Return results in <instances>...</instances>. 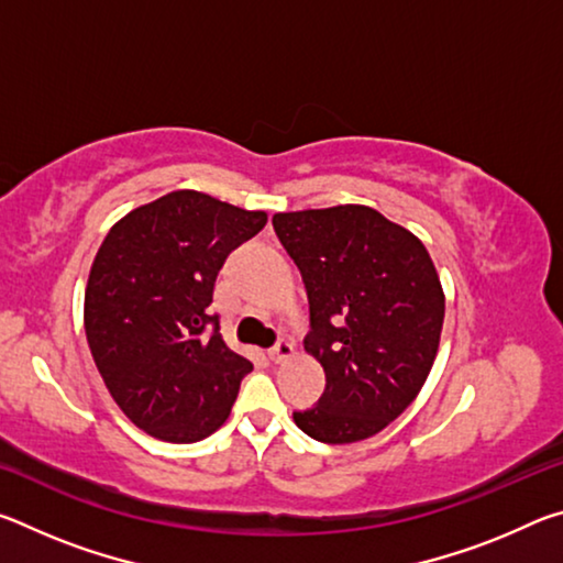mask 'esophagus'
I'll list each match as a JSON object with an SVG mask.
<instances>
[{
    "label": "esophagus",
    "mask_w": 563,
    "mask_h": 563,
    "mask_svg": "<svg viewBox=\"0 0 563 563\" xmlns=\"http://www.w3.org/2000/svg\"><path fill=\"white\" fill-rule=\"evenodd\" d=\"M268 355H271V360H275V362H285V360H292L295 355H298V350H295L292 342L280 340L278 345H273V347L268 350Z\"/></svg>",
    "instance_id": "obj_1"
}]
</instances>
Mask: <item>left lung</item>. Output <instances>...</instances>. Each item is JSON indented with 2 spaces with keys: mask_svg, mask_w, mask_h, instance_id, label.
I'll return each instance as SVG.
<instances>
[{
  "mask_svg": "<svg viewBox=\"0 0 563 563\" xmlns=\"http://www.w3.org/2000/svg\"><path fill=\"white\" fill-rule=\"evenodd\" d=\"M310 302L305 352L325 369L318 407L292 419L312 440H367L415 402L440 350L444 290L424 243L369 206L275 213Z\"/></svg>",
  "mask_w": 563,
  "mask_h": 563,
  "instance_id": "obj_1",
  "label": "left lung"
}]
</instances>
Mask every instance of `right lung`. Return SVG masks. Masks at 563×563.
Listing matches in <instances>:
<instances>
[{
  "mask_svg": "<svg viewBox=\"0 0 563 563\" xmlns=\"http://www.w3.org/2000/svg\"><path fill=\"white\" fill-rule=\"evenodd\" d=\"M265 221V211L184 188L133 208L103 238L84 330L113 402L156 440H206L231 415L253 365L225 345L208 308L228 253Z\"/></svg>",
  "mask_w": 563,
  "mask_h": 563,
  "instance_id": "right-lung-1",
  "label": "right lung"
}]
</instances>
